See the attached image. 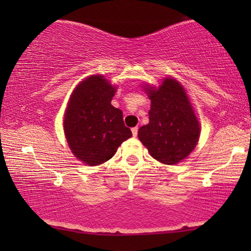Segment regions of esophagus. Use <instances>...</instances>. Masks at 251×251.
Listing matches in <instances>:
<instances>
[{
  "label": "esophagus",
  "instance_id": "1",
  "mask_svg": "<svg viewBox=\"0 0 251 251\" xmlns=\"http://www.w3.org/2000/svg\"><path fill=\"white\" fill-rule=\"evenodd\" d=\"M131 131H132L133 137H136L137 133H138V126H133V128L131 129Z\"/></svg>",
  "mask_w": 251,
  "mask_h": 251
}]
</instances>
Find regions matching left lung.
<instances>
[{"mask_svg": "<svg viewBox=\"0 0 251 251\" xmlns=\"http://www.w3.org/2000/svg\"><path fill=\"white\" fill-rule=\"evenodd\" d=\"M151 99L149 125L140 126L138 138L154 159L176 164L194 150L200 126L184 88L166 78L159 89L147 88Z\"/></svg>", "mask_w": 251, "mask_h": 251, "instance_id": "left-lung-1", "label": "left lung"}]
</instances>
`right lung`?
Wrapping results in <instances>:
<instances>
[{
    "mask_svg": "<svg viewBox=\"0 0 251 251\" xmlns=\"http://www.w3.org/2000/svg\"><path fill=\"white\" fill-rule=\"evenodd\" d=\"M114 94L107 80L94 75L77 85L68 102L64 120L68 146L89 166L106 162L132 136L121 109L111 104Z\"/></svg>",
    "mask_w": 251,
    "mask_h": 251,
    "instance_id": "obj_1",
    "label": "right lung"
}]
</instances>
